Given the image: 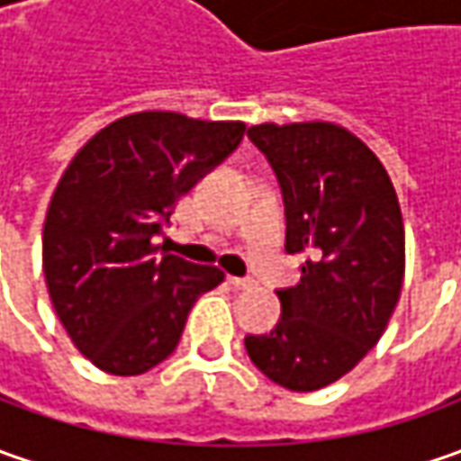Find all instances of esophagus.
I'll return each instance as SVG.
<instances>
[{
    "label": "esophagus",
    "instance_id": "esophagus-1",
    "mask_svg": "<svg viewBox=\"0 0 461 461\" xmlns=\"http://www.w3.org/2000/svg\"><path fill=\"white\" fill-rule=\"evenodd\" d=\"M228 282H230L236 290H249V287H254V279H249V276H228Z\"/></svg>",
    "mask_w": 461,
    "mask_h": 461
}]
</instances>
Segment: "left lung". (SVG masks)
<instances>
[{"label": "left lung", "instance_id": "1", "mask_svg": "<svg viewBox=\"0 0 461 461\" xmlns=\"http://www.w3.org/2000/svg\"><path fill=\"white\" fill-rule=\"evenodd\" d=\"M249 138L276 174L287 254H308L282 315L246 336L251 362L276 384L312 393L341 380L380 341L405 275L398 194L380 158L330 122H264Z\"/></svg>", "mask_w": 461, "mask_h": 461}]
</instances>
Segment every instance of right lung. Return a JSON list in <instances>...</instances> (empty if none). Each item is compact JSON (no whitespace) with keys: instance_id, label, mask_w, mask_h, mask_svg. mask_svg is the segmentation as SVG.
<instances>
[{"instance_id":"add662e5","label":"right lung","mask_w":461,"mask_h":461,"mask_svg":"<svg viewBox=\"0 0 461 461\" xmlns=\"http://www.w3.org/2000/svg\"><path fill=\"white\" fill-rule=\"evenodd\" d=\"M243 122L179 113L120 117L84 143L43 225V272L74 346L107 375L133 377L176 348L197 297L225 275L164 254L176 200L243 140Z\"/></svg>"}]
</instances>
